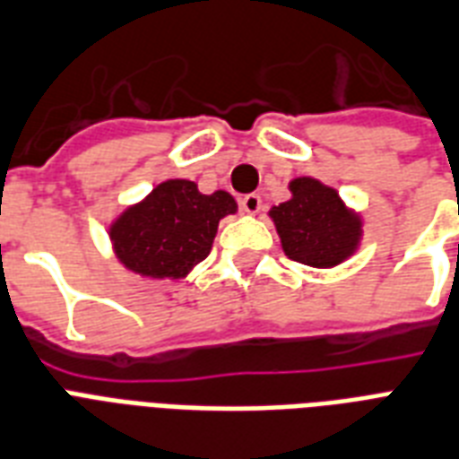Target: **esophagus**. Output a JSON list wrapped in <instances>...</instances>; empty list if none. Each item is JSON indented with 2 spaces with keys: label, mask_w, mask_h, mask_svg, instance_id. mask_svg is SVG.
Returning <instances> with one entry per match:
<instances>
[{
  "label": "esophagus",
  "mask_w": 459,
  "mask_h": 459,
  "mask_svg": "<svg viewBox=\"0 0 459 459\" xmlns=\"http://www.w3.org/2000/svg\"><path fill=\"white\" fill-rule=\"evenodd\" d=\"M263 201L258 194H248V196L241 198V211L248 212V215H255V212H261Z\"/></svg>",
  "instance_id": "obj_1"
}]
</instances>
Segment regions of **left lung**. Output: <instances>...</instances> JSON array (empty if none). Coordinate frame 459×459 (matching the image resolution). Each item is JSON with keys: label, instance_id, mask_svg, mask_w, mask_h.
Listing matches in <instances>:
<instances>
[{"label": "left lung", "instance_id": "left-lung-1", "mask_svg": "<svg viewBox=\"0 0 459 459\" xmlns=\"http://www.w3.org/2000/svg\"><path fill=\"white\" fill-rule=\"evenodd\" d=\"M290 194L268 212L287 258L308 268H335L357 254L364 218L344 204L337 189L314 177H297L290 181Z\"/></svg>", "mask_w": 459, "mask_h": 459}]
</instances>
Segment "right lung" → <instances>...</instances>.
<instances>
[{"label":"right lung","instance_id":"1","mask_svg":"<svg viewBox=\"0 0 459 459\" xmlns=\"http://www.w3.org/2000/svg\"><path fill=\"white\" fill-rule=\"evenodd\" d=\"M234 212L237 201L227 191L201 194L196 181H160L109 222V244L134 275L181 280L211 254L220 220Z\"/></svg>","mask_w":459,"mask_h":459}]
</instances>
